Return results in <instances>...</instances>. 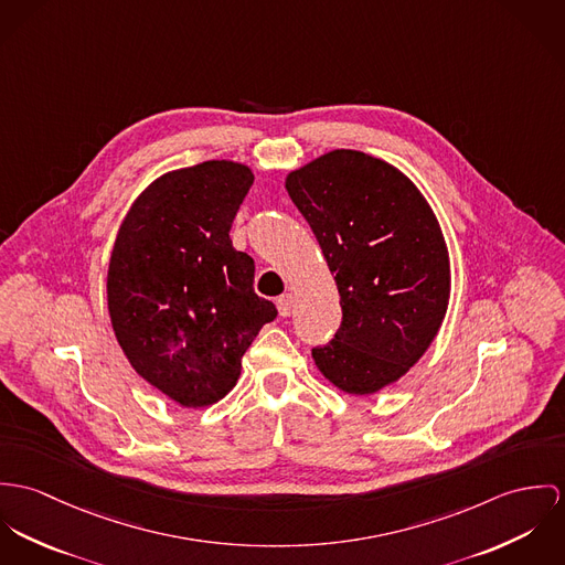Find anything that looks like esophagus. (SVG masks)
Instances as JSON below:
<instances>
[{"mask_svg": "<svg viewBox=\"0 0 565 565\" xmlns=\"http://www.w3.org/2000/svg\"><path fill=\"white\" fill-rule=\"evenodd\" d=\"M292 308H295V299H292V295H281L279 299H277V310H279V316H290L292 313Z\"/></svg>", "mask_w": 565, "mask_h": 565, "instance_id": "obj_1", "label": "esophagus"}]
</instances>
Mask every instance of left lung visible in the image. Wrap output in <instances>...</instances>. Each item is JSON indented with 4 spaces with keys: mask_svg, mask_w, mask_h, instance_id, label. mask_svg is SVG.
<instances>
[{
    "mask_svg": "<svg viewBox=\"0 0 565 565\" xmlns=\"http://www.w3.org/2000/svg\"><path fill=\"white\" fill-rule=\"evenodd\" d=\"M286 189L335 275L342 322L313 347L318 371L373 394L429 349L450 297L448 249L429 203L398 169L335 149L292 171Z\"/></svg>",
    "mask_w": 565,
    "mask_h": 565,
    "instance_id": "1",
    "label": "left lung"
}]
</instances>
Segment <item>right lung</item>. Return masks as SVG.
<instances>
[{"label": "right lung", "instance_id": "add662e5", "mask_svg": "<svg viewBox=\"0 0 565 565\" xmlns=\"http://www.w3.org/2000/svg\"><path fill=\"white\" fill-rule=\"evenodd\" d=\"M245 164L162 175L127 212L108 268V310L134 371L184 407L221 401L277 308L253 292L252 255L230 238L252 189Z\"/></svg>", "mask_w": 565, "mask_h": 565}]
</instances>
